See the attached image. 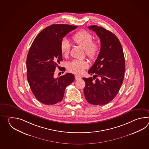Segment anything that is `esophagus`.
Wrapping results in <instances>:
<instances>
[{
  "label": "esophagus",
  "mask_w": 149,
  "mask_h": 149,
  "mask_svg": "<svg viewBox=\"0 0 149 149\" xmlns=\"http://www.w3.org/2000/svg\"><path fill=\"white\" fill-rule=\"evenodd\" d=\"M81 78V77L80 76H77V75L75 76V79L76 80H79V79H80Z\"/></svg>",
  "instance_id": "1"
}]
</instances>
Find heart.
I'll return each mask as SVG.
<instances>
[{"label":"heart","mask_w":149,"mask_h":149,"mask_svg":"<svg viewBox=\"0 0 149 149\" xmlns=\"http://www.w3.org/2000/svg\"><path fill=\"white\" fill-rule=\"evenodd\" d=\"M75 44L82 47L85 51L86 54L91 60L97 57L100 50V44L98 41H93L92 35L88 32L81 30L76 32L72 37ZM70 46L69 42L63 39L60 44V51L62 54L66 56L70 52ZM88 67L87 61L82 60H75L70 62L68 69L72 73L81 74Z\"/></svg>","instance_id":"heart-1"}]
</instances>
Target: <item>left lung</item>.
<instances>
[{
    "instance_id": "obj_1",
    "label": "left lung",
    "mask_w": 149,
    "mask_h": 149,
    "mask_svg": "<svg viewBox=\"0 0 149 149\" xmlns=\"http://www.w3.org/2000/svg\"><path fill=\"white\" fill-rule=\"evenodd\" d=\"M88 29L98 36L101 49L94 65L88 70L89 74H94V77L82 78L86 84L84 93L89 103L103 105L116 97L123 82L125 70L124 52L120 42L111 32L97 25L89 26ZM97 77L99 78L96 79Z\"/></svg>"
}]
</instances>
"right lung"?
<instances>
[{
  "mask_svg": "<svg viewBox=\"0 0 149 149\" xmlns=\"http://www.w3.org/2000/svg\"><path fill=\"white\" fill-rule=\"evenodd\" d=\"M77 28L62 24L49 25L37 35L30 48L26 62L27 79L36 98L44 104L53 105L61 101L66 87L74 80L72 73L56 78L54 74L63 60L61 42Z\"/></svg>",
  "mask_w": 149,
  "mask_h": 149,
  "instance_id": "add662e5",
  "label": "right lung"
}]
</instances>
